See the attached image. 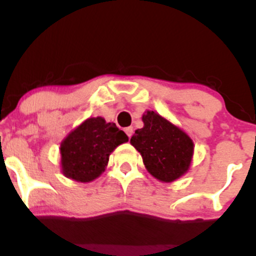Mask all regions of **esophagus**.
Returning <instances> with one entry per match:
<instances>
[{
	"instance_id": "esophagus-1",
	"label": "esophagus",
	"mask_w": 256,
	"mask_h": 256,
	"mask_svg": "<svg viewBox=\"0 0 256 256\" xmlns=\"http://www.w3.org/2000/svg\"><path fill=\"white\" fill-rule=\"evenodd\" d=\"M125 132H126V134H128V137H131L132 134H134V128H132V126H130V128H126Z\"/></svg>"
}]
</instances>
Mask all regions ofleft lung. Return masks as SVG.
Wrapping results in <instances>:
<instances>
[{
  "mask_svg": "<svg viewBox=\"0 0 256 256\" xmlns=\"http://www.w3.org/2000/svg\"><path fill=\"white\" fill-rule=\"evenodd\" d=\"M144 126L134 131L130 143L140 152L146 171L170 183L188 172L194 142L183 130L152 110L142 116Z\"/></svg>",
  "mask_w": 256,
  "mask_h": 256,
  "instance_id": "obj_1",
  "label": "left lung"
}]
</instances>
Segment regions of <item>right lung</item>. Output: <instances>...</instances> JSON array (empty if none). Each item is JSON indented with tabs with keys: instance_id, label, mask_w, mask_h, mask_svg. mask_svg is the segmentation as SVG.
Segmentation results:
<instances>
[{
	"instance_id": "right-lung-1",
	"label": "right lung",
	"mask_w": 256,
	"mask_h": 256,
	"mask_svg": "<svg viewBox=\"0 0 256 256\" xmlns=\"http://www.w3.org/2000/svg\"><path fill=\"white\" fill-rule=\"evenodd\" d=\"M128 137L114 122L89 118L70 132L60 146L61 170L67 178L88 183L102 174L116 146Z\"/></svg>"
}]
</instances>
